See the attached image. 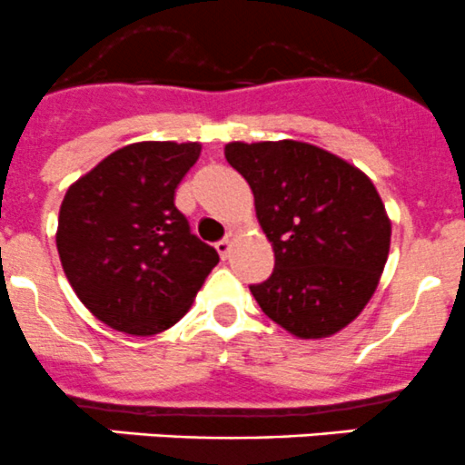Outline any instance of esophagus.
I'll use <instances>...</instances> for the list:
<instances>
[{
    "label": "esophagus",
    "mask_w": 465,
    "mask_h": 465,
    "mask_svg": "<svg viewBox=\"0 0 465 465\" xmlns=\"http://www.w3.org/2000/svg\"><path fill=\"white\" fill-rule=\"evenodd\" d=\"M231 248H232V234L228 232L226 237L222 239V242H217V251H219V255H222L223 260H226V257L231 255Z\"/></svg>",
    "instance_id": "34e87169"
}]
</instances>
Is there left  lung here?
Returning <instances> with one entry per match:
<instances>
[{"label":"left lung","mask_w":465,"mask_h":465,"mask_svg":"<svg viewBox=\"0 0 465 465\" xmlns=\"http://www.w3.org/2000/svg\"><path fill=\"white\" fill-rule=\"evenodd\" d=\"M226 160L251 185L273 273L251 293L271 321L302 339L346 328L373 296L391 222L378 190L346 160L305 142H231Z\"/></svg>","instance_id":"left-lung-1"}]
</instances>
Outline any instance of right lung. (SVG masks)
<instances>
[{"mask_svg": "<svg viewBox=\"0 0 465 465\" xmlns=\"http://www.w3.org/2000/svg\"><path fill=\"white\" fill-rule=\"evenodd\" d=\"M201 144L137 142L67 190L56 246L83 305L119 332L158 334L183 319L217 251L173 203Z\"/></svg>", "mask_w": 465, "mask_h": 465, "instance_id": "add662e5", "label": "right lung"}]
</instances>
